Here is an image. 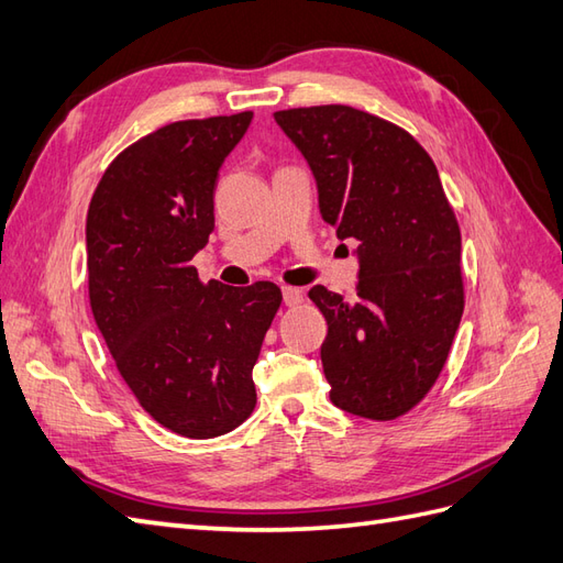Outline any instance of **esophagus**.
<instances>
[{
	"label": "esophagus",
	"instance_id": "obj_1",
	"mask_svg": "<svg viewBox=\"0 0 563 563\" xmlns=\"http://www.w3.org/2000/svg\"><path fill=\"white\" fill-rule=\"evenodd\" d=\"M282 296H284V306H289V308L298 306L300 300H303V291H300V289H294V286H284V289H282Z\"/></svg>",
	"mask_w": 563,
	"mask_h": 563
}]
</instances>
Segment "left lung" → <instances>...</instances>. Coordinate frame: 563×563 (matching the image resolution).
<instances>
[{
    "instance_id": "8db88e82",
    "label": "left lung",
    "mask_w": 563,
    "mask_h": 563,
    "mask_svg": "<svg viewBox=\"0 0 563 563\" xmlns=\"http://www.w3.org/2000/svg\"><path fill=\"white\" fill-rule=\"evenodd\" d=\"M318 186L320 214L355 239L358 286L346 303L324 286L320 358L329 399L394 420L440 377L463 314L461 231L434 162L413 135L346 104L274 112Z\"/></svg>"
}]
</instances>
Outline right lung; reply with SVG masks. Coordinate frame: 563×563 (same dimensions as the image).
I'll return each mask as SVG.
<instances>
[{"label": "right lung", "mask_w": 563, "mask_h": 563, "mask_svg": "<svg viewBox=\"0 0 563 563\" xmlns=\"http://www.w3.org/2000/svg\"><path fill=\"white\" fill-rule=\"evenodd\" d=\"M253 112L169 123L123 150L86 222L92 318L135 399L164 428L210 440L253 413V365L277 284H202L217 176Z\"/></svg>", "instance_id": "right-lung-1"}]
</instances>
